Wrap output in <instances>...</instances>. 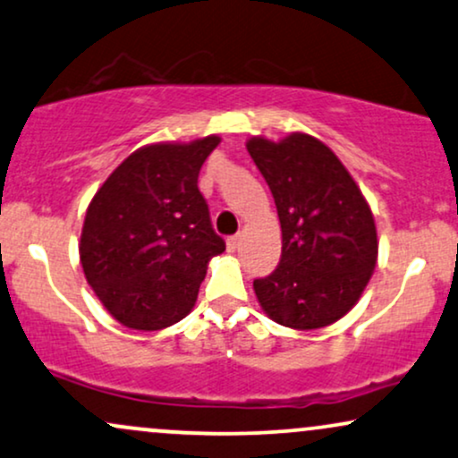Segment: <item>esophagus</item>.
Masks as SVG:
<instances>
[{"label": "esophagus", "instance_id": "1", "mask_svg": "<svg viewBox=\"0 0 458 458\" xmlns=\"http://www.w3.org/2000/svg\"><path fill=\"white\" fill-rule=\"evenodd\" d=\"M225 245H228V251H236V250H239V245H241V234L230 236V239L225 241Z\"/></svg>", "mask_w": 458, "mask_h": 458}]
</instances>
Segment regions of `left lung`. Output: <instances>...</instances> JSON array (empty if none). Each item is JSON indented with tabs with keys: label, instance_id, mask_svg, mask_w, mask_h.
Here are the masks:
<instances>
[{
	"label": "left lung",
	"instance_id": "obj_1",
	"mask_svg": "<svg viewBox=\"0 0 458 458\" xmlns=\"http://www.w3.org/2000/svg\"><path fill=\"white\" fill-rule=\"evenodd\" d=\"M247 151L282 224V260L253 282L258 301L282 327H328L356 305L376 268L371 208L339 157L310 134L279 142L253 136Z\"/></svg>",
	"mask_w": 458,
	"mask_h": 458
}]
</instances>
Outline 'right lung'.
Returning a JSON list of instances; mask_svg holds the SVG:
<instances>
[{
	"label": "right lung",
	"instance_id": "obj_1",
	"mask_svg": "<svg viewBox=\"0 0 458 458\" xmlns=\"http://www.w3.org/2000/svg\"><path fill=\"white\" fill-rule=\"evenodd\" d=\"M219 136L142 147L93 196L81 264L96 296L123 327L159 330L191 311L208 260L225 250L198 173Z\"/></svg>",
	"mask_w": 458,
	"mask_h": 458
}]
</instances>
